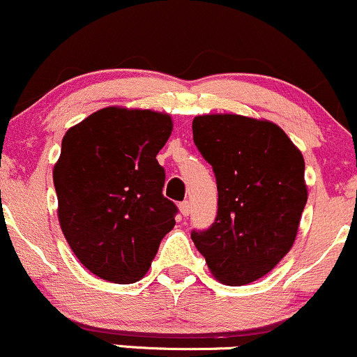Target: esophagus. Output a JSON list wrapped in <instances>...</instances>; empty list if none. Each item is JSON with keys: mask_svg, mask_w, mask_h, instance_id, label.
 <instances>
[{"mask_svg": "<svg viewBox=\"0 0 357 357\" xmlns=\"http://www.w3.org/2000/svg\"><path fill=\"white\" fill-rule=\"evenodd\" d=\"M178 209H180V213H182L183 216H189L190 203H189V201H182V203L178 204Z\"/></svg>", "mask_w": 357, "mask_h": 357, "instance_id": "34e87169", "label": "esophagus"}]
</instances>
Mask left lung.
<instances>
[{
  "mask_svg": "<svg viewBox=\"0 0 357 357\" xmlns=\"http://www.w3.org/2000/svg\"><path fill=\"white\" fill-rule=\"evenodd\" d=\"M194 144L213 167L218 213L192 230L209 271L245 285L273 270L292 248L307 201L304 158L278 125L242 115L192 120Z\"/></svg>",
  "mask_w": 357,
  "mask_h": 357,
  "instance_id": "left-lung-1",
  "label": "left lung"
}]
</instances>
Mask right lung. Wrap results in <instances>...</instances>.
<instances>
[{"instance_id":"right-lung-1","label":"right lung","mask_w":357,"mask_h":357,"mask_svg":"<svg viewBox=\"0 0 357 357\" xmlns=\"http://www.w3.org/2000/svg\"><path fill=\"white\" fill-rule=\"evenodd\" d=\"M170 115L109 106L68 128L53 180L58 220L77 259L96 277L134 284L151 266L177 206L163 196L156 154Z\"/></svg>"}]
</instances>
